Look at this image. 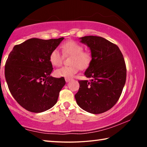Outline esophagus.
Returning <instances> with one entry per match:
<instances>
[{
	"label": "esophagus",
	"mask_w": 147,
	"mask_h": 147,
	"mask_svg": "<svg viewBox=\"0 0 147 147\" xmlns=\"http://www.w3.org/2000/svg\"><path fill=\"white\" fill-rule=\"evenodd\" d=\"M65 82H69V81H71V78H65Z\"/></svg>",
	"instance_id": "34e87169"
}]
</instances>
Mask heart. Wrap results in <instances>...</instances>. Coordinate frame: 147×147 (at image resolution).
Here are the masks:
<instances>
[{"label": "heart", "mask_w": 147, "mask_h": 147, "mask_svg": "<svg viewBox=\"0 0 147 147\" xmlns=\"http://www.w3.org/2000/svg\"><path fill=\"white\" fill-rule=\"evenodd\" d=\"M62 51L64 54L72 56L70 66L61 67L54 71L57 77L71 78L78 73L79 69H86L91 64L92 57L88 52L83 51V47L74 41H69L62 45ZM49 61L53 66L58 67L62 62V56L58 49H54L49 56Z\"/></svg>", "instance_id": "obj_1"}]
</instances>
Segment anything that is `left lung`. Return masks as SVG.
Returning a JSON list of instances; mask_svg holds the SVG:
<instances>
[{
  "instance_id": "obj_1",
  "label": "left lung",
  "mask_w": 147,
  "mask_h": 147,
  "mask_svg": "<svg viewBox=\"0 0 147 147\" xmlns=\"http://www.w3.org/2000/svg\"><path fill=\"white\" fill-rule=\"evenodd\" d=\"M91 51L92 60L84 73L90 81L80 80L74 95L80 108L93 114L109 110L118 101L126 78L123 54L116 45L98 36L80 38Z\"/></svg>"
}]
</instances>
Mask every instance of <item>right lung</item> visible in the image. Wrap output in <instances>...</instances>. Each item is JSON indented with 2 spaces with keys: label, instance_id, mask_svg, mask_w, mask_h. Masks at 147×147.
<instances>
[{
  "label": "right lung",
  "instance_id": "1",
  "mask_svg": "<svg viewBox=\"0 0 147 147\" xmlns=\"http://www.w3.org/2000/svg\"><path fill=\"white\" fill-rule=\"evenodd\" d=\"M63 39H29L9 53L5 78L12 96L26 110L41 113L56 104L65 80L51 76L53 68L49 56Z\"/></svg>",
  "mask_w": 147,
  "mask_h": 147
}]
</instances>
